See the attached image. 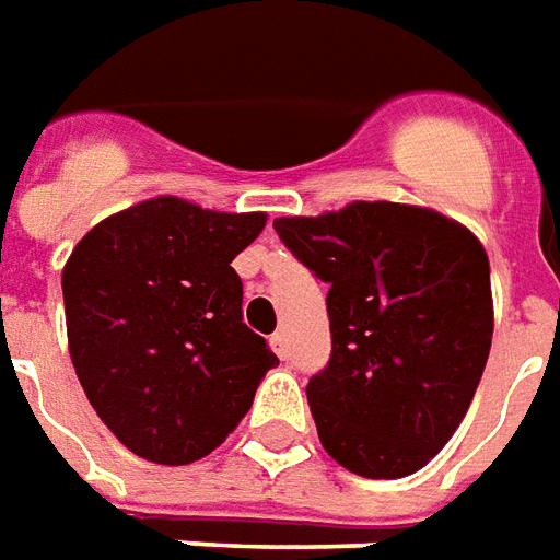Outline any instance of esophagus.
I'll list each match as a JSON object with an SVG mask.
<instances>
[{
	"instance_id": "1",
	"label": "esophagus",
	"mask_w": 560,
	"mask_h": 560,
	"mask_svg": "<svg viewBox=\"0 0 560 560\" xmlns=\"http://www.w3.org/2000/svg\"><path fill=\"white\" fill-rule=\"evenodd\" d=\"M269 342H272V351L279 354L281 361H288V358H291V339H288V334H284V330L272 334V339H269Z\"/></svg>"
}]
</instances>
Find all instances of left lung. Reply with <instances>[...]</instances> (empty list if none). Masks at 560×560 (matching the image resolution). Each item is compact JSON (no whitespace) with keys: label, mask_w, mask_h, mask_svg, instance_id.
Wrapping results in <instances>:
<instances>
[{"label":"left lung","mask_w":560,"mask_h":560,"mask_svg":"<svg viewBox=\"0 0 560 560\" xmlns=\"http://www.w3.org/2000/svg\"><path fill=\"white\" fill-rule=\"evenodd\" d=\"M272 226L330 284L334 351L306 385L320 445L366 479L421 470L467 416L491 351L482 242L400 202H351Z\"/></svg>","instance_id":"1"}]
</instances>
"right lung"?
Masks as SVG:
<instances>
[{
  "label": "right lung",
  "instance_id": "obj_1",
  "mask_svg": "<svg viewBox=\"0 0 560 560\" xmlns=\"http://www.w3.org/2000/svg\"><path fill=\"white\" fill-rule=\"evenodd\" d=\"M267 214L144 199L96 224L62 269L66 334L90 406L132 455L194 464L252 409L279 358L242 320L230 267Z\"/></svg>",
  "mask_w": 560,
  "mask_h": 560
}]
</instances>
